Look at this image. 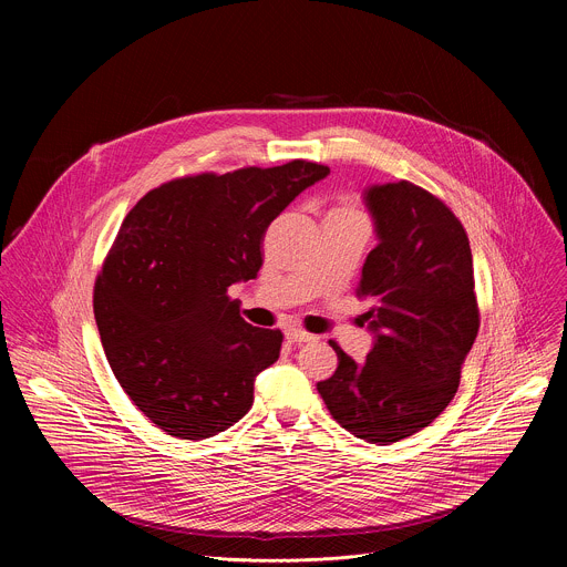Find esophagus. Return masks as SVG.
<instances>
[{"label":"esophagus","instance_id":"34e87169","mask_svg":"<svg viewBox=\"0 0 567 567\" xmlns=\"http://www.w3.org/2000/svg\"><path fill=\"white\" fill-rule=\"evenodd\" d=\"M287 339H289L291 343H309V341H316L313 334H309V332H305V330H300V328L287 330Z\"/></svg>","mask_w":567,"mask_h":567}]
</instances>
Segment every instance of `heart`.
<instances>
[{"instance_id":"1","label":"heart","mask_w":567,"mask_h":567,"mask_svg":"<svg viewBox=\"0 0 567 567\" xmlns=\"http://www.w3.org/2000/svg\"><path fill=\"white\" fill-rule=\"evenodd\" d=\"M328 217H334V219H354V221H363V213L357 208V204H352L350 199H343L339 202Z\"/></svg>"}]
</instances>
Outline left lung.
Returning a JSON list of instances; mask_svg holds the SVG:
<instances>
[{
	"label": "left lung",
	"mask_w": 567,
	"mask_h": 567,
	"mask_svg": "<svg viewBox=\"0 0 567 567\" xmlns=\"http://www.w3.org/2000/svg\"><path fill=\"white\" fill-rule=\"evenodd\" d=\"M365 204L379 245L365 258L359 298L374 332L365 363L339 357L316 383L332 417L370 444H392L426 429L457 392L477 337L480 311L468 237L433 193L401 179L372 186Z\"/></svg>",
	"instance_id": "1"
}]
</instances>
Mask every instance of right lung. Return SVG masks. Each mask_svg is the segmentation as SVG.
I'll return each instance as SVG.
<instances>
[{"label":"right lung","instance_id":"add662e5","mask_svg":"<svg viewBox=\"0 0 567 567\" xmlns=\"http://www.w3.org/2000/svg\"><path fill=\"white\" fill-rule=\"evenodd\" d=\"M330 168L202 173L150 190L123 219L94 285L110 368L134 406L179 440L213 437L254 406L280 330L254 328L228 287L262 267L269 224Z\"/></svg>","mask_w":567,"mask_h":567}]
</instances>
